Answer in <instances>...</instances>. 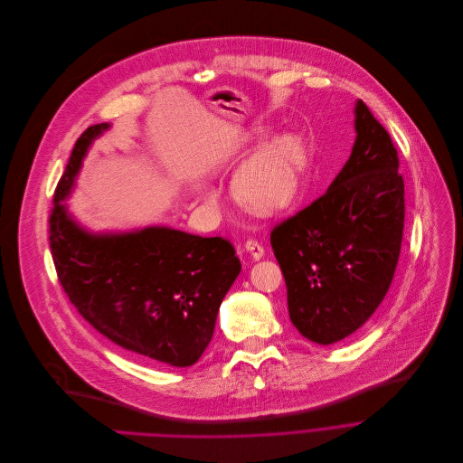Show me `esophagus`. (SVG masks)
Returning a JSON list of instances; mask_svg holds the SVG:
<instances>
[{
  "mask_svg": "<svg viewBox=\"0 0 463 463\" xmlns=\"http://www.w3.org/2000/svg\"><path fill=\"white\" fill-rule=\"evenodd\" d=\"M250 255H251V259H255V260H259L262 255H264V248H262V244L259 242V241H255V239H248L246 242H244V246H242Z\"/></svg>",
  "mask_w": 463,
  "mask_h": 463,
  "instance_id": "34e87169",
  "label": "esophagus"
}]
</instances>
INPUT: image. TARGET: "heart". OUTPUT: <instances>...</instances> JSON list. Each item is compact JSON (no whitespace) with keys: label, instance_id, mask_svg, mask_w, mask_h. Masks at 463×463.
I'll list each match as a JSON object with an SVG mask.
<instances>
[{"label":"heart","instance_id":"obj_1","mask_svg":"<svg viewBox=\"0 0 463 463\" xmlns=\"http://www.w3.org/2000/svg\"><path fill=\"white\" fill-rule=\"evenodd\" d=\"M305 165L307 153L298 135L275 137L241 169L235 194L257 215L283 212L299 194Z\"/></svg>","mask_w":463,"mask_h":463}]
</instances>
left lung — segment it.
<instances>
[{"mask_svg":"<svg viewBox=\"0 0 463 463\" xmlns=\"http://www.w3.org/2000/svg\"><path fill=\"white\" fill-rule=\"evenodd\" d=\"M352 155L325 195L269 233L288 314L310 341L332 345L363 326L385 299L398 266L405 184L398 149L363 100Z\"/></svg>","mask_w":463,"mask_h":463,"instance_id":"obj_1","label":"left lung"}]
</instances>
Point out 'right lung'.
Segmentation results:
<instances>
[{"mask_svg":"<svg viewBox=\"0 0 463 463\" xmlns=\"http://www.w3.org/2000/svg\"><path fill=\"white\" fill-rule=\"evenodd\" d=\"M108 128L80 135L54 192L49 242L60 285L80 316L115 345L147 363L190 366L213 337L241 260L222 237L158 226L122 235L81 230L61 201L87 147Z\"/></svg>","mask_w":463,"mask_h":463,"instance_id":"1","label":"right lung"}]
</instances>
